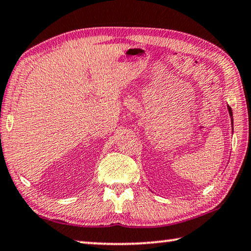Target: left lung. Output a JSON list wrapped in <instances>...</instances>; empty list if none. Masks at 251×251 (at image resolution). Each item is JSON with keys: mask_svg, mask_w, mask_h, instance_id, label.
Masks as SVG:
<instances>
[{"mask_svg": "<svg viewBox=\"0 0 251 251\" xmlns=\"http://www.w3.org/2000/svg\"><path fill=\"white\" fill-rule=\"evenodd\" d=\"M228 109H229V113H230V117H232V110H231V107H230V106H228Z\"/></svg>", "mask_w": 251, "mask_h": 251, "instance_id": "8db88e82", "label": "left lung"}]
</instances>
